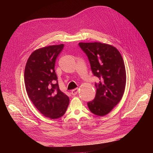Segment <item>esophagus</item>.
<instances>
[{
    "label": "esophagus",
    "mask_w": 153,
    "mask_h": 153,
    "mask_svg": "<svg viewBox=\"0 0 153 153\" xmlns=\"http://www.w3.org/2000/svg\"><path fill=\"white\" fill-rule=\"evenodd\" d=\"M78 91H79V89H77V88H76V89H73V90L71 91V94L72 95H76L77 94Z\"/></svg>",
    "instance_id": "1"
}]
</instances>
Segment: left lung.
<instances>
[{
  "label": "left lung",
  "instance_id": "1",
  "mask_svg": "<svg viewBox=\"0 0 153 153\" xmlns=\"http://www.w3.org/2000/svg\"><path fill=\"white\" fill-rule=\"evenodd\" d=\"M79 47L87 55L94 76L99 82L95 83L94 99L87 102L92 114L104 116L122 99L126 85V71L122 56L116 48L110 45L79 43Z\"/></svg>",
  "mask_w": 153,
  "mask_h": 153
}]
</instances>
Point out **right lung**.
Segmentation results:
<instances>
[{
    "label": "right lung",
    "instance_id": "obj_1",
    "mask_svg": "<svg viewBox=\"0 0 153 153\" xmlns=\"http://www.w3.org/2000/svg\"><path fill=\"white\" fill-rule=\"evenodd\" d=\"M64 45L36 50L27 62L24 74L28 97L37 110L51 119L62 117L69 105V99L62 92L54 70L55 62Z\"/></svg>",
    "mask_w": 153,
    "mask_h": 153
}]
</instances>
